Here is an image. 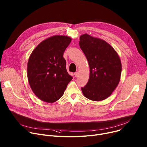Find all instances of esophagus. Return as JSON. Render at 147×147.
I'll return each instance as SVG.
<instances>
[{"label": "esophagus", "instance_id": "esophagus-1", "mask_svg": "<svg viewBox=\"0 0 147 147\" xmlns=\"http://www.w3.org/2000/svg\"><path fill=\"white\" fill-rule=\"evenodd\" d=\"M74 75H75V76L76 78H77V77L78 76V75H79V74H78V72H75V73L74 74Z\"/></svg>", "mask_w": 147, "mask_h": 147}]
</instances>
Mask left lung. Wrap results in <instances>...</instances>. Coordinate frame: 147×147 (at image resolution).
Wrapping results in <instances>:
<instances>
[{"instance_id":"1","label":"left lung","mask_w":147,"mask_h":147,"mask_svg":"<svg viewBox=\"0 0 147 147\" xmlns=\"http://www.w3.org/2000/svg\"><path fill=\"white\" fill-rule=\"evenodd\" d=\"M79 40L90 68L88 82L81 90L88 99L102 101L109 97L119 85L121 60L115 49L102 39L84 34Z\"/></svg>"}]
</instances>
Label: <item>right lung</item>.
<instances>
[{"label": "right lung", "mask_w": 147, "mask_h": 147, "mask_svg": "<svg viewBox=\"0 0 147 147\" xmlns=\"http://www.w3.org/2000/svg\"><path fill=\"white\" fill-rule=\"evenodd\" d=\"M65 36H54L40 42L31 53L27 63L30 88L40 100L54 103L64 93L72 79L66 68L63 53L71 42Z\"/></svg>", "instance_id": "obj_1"}]
</instances>
